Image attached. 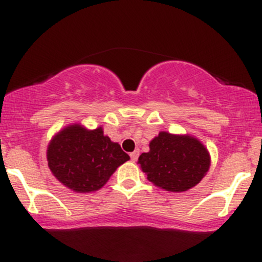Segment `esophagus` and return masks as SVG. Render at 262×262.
Masks as SVG:
<instances>
[{"mask_svg":"<svg viewBox=\"0 0 262 262\" xmlns=\"http://www.w3.org/2000/svg\"><path fill=\"white\" fill-rule=\"evenodd\" d=\"M138 158H139V151H138V150H135V151L130 152V159H132V161H137Z\"/></svg>","mask_w":262,"mask_h":262,"instance_id":"1","label":"esophagus"}]
</instances>
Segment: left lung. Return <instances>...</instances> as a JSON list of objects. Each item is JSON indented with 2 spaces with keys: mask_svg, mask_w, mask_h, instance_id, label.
Returning <instances> with one entry per match:
<instances>
[{
  "mask_svg": "<svg viewBox=\"0 0 262 262\" xmlns=\"http://www.w3.org/2000/svg\"><path fill=\"white\" fill-rule=\"evenodd\" d=\"M149 146L150 151L143 152L138 162L149 181L166 191L194 187L209 169L208 151L196 138L161 132Z\"/></svg>",
  "mask_w": 262,
  "mask_h": 262,
  "instance_id": "8db88e82",
  "label": "left lung"
}]
</instances>
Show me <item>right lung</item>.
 Masks as SVG:
<instances>
[{
    "instance_id": "obj_1",
    "label": "right lung",
    "mask_w": 262,
    "mask_h": 262,
    "mask_svg": "<svg viewBox=\"0 0 262 262\" xmlns=\"http://www.w3.org/2000/svg\"><path fill=\"white\" fill-rule=\"evenodd\" d=\"M47 156L54 176L75 192L100 189L117 167L129 160L118 143L103 135L102 128L86 130L77 124L54 137Z\"/></svg>"
}]
</instances>
